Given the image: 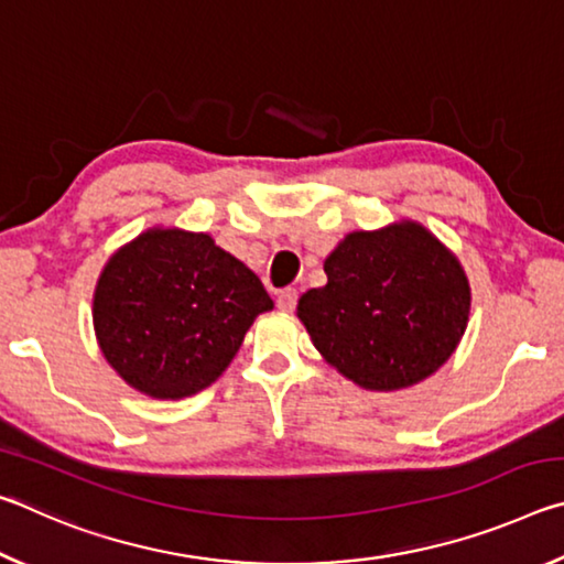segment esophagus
Returning <instances> with one entry per match:
<instances>
[{
    "label": "esophagus",
    "mask_w": 564,
    "mask_h": 564,
    "mask_svg": "<svg viewBox=\"0 0 564 564\" xmlns=\"http://www.w3.org/2000/svg\"><path fill=\"white\" fill-rule=\"evenodd\" d=\"M275 303H279L281 311L291 313L295 308V303H299V291H295V289H283L279 293V299H275Z\"/></svg>",
    "instance_id": "1"
}]
</instances>
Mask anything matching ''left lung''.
I'll return each mask as SVG.
<instances>
[{"label":"left lung","instance_id":"8db88e82","mask_svg":"<svg viewBox=\"0 0 564 564\" xmlns=\"http://www.w3.org/2000/svg\"><path fill=\"white\" fill-rule=\"evenodd\" d=\"M328 283L301 295L313 346L368 390L435 373L460 343L470 289L451 251L417 224L356 231L326 259Z\"/></svg>","mask_w":564,"mask_h":564}]
</instances>
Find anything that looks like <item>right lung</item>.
Masks as SVG:
<instances>
[{"label":"right lung","mask_w":564,"mask_h":564,"mask_svg":"<svg viewBox=\"0 0 564 564\" xmlns=\"http://www.w3.org/2000/svg\"><path fill=\"white\" fill-rule=\"evenodd\" d=\"M273 301L206 234L156 228L123 246L94 293L104 358L141 393L194 395L214 383Z\"/></svg>","instance_id":"right-lung-1"}]
</instances>
